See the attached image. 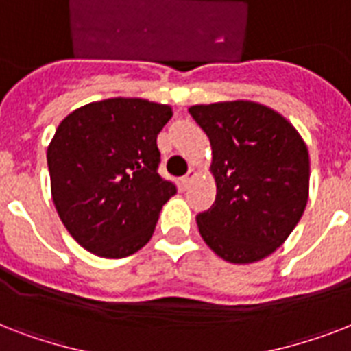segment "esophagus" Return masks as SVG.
<instances>
[{
  "label": "esophagus",
  "instance_id": "obj_1",
  "mask_svg": "<svg viewBox=\"0 0 351 351\" xmlns=\"http://www.w3.org/2000/svg\"><path fill=\"white\" fill-rule=\"evenodd\" d=\"M197 175H198V171L195 169V167H191V169L187 171L186 176H182V186L189 187V184H191V182L197 178Z\"/></svg>",
  "mask_w": 351,
  "mask_h": 351
}]
</instances>
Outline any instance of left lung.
Here are the masks:
<instances>
[{"mask_svg": "<svg viewBox=\"0 0 351 351\" xmlns=\"http://www.w3.org/2000/svg\"><path fill=\"white\" fill-rule=\"evenodd\" d=\"M211 142L213 206L197 215L204 242L231 264L280 247L299 224L310 193V154L282 114L256 101L189 107Z\"/></svg>", "mask_w": 351, "mask_h": 351, "instance_id": "8db88e82", "label": "left lung"}]
</instances>
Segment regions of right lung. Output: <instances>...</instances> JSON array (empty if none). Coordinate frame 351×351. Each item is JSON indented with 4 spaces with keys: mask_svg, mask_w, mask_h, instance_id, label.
<instances>
[{
    "mask_svg": "<svg viewBox=\"0 0 351 351\" xmlns=\"http://www.w3.org/2000/svg\"><path fill=\"white\" fill-rule=\"evenodd\" d=\"M169 106L143 98L93 101L63 118L47 147L52 202L84 250L123 258L142 250L173 182L158 175L156 136Z\"/></svg>",
    "mask_w": 351,
    "mask_h": 351,
    "instance_id": "obj_1",
    "label": "right lung"
}]
</instances>
